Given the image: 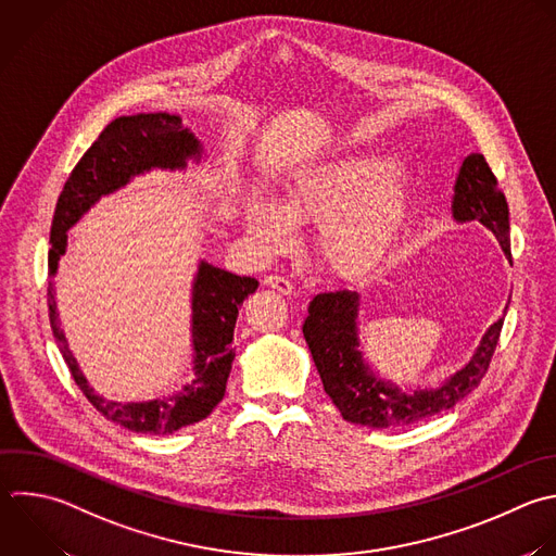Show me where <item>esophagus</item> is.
Returning <instances> with one entry per match:
<instances>
[{
    "label": "esophagus",
    "mask_w": 556,
    "mask_h": 556,
    "mask_svg": "<svg viewBox=\"0 0 556 556\" xmlns=\"http://www.w3.org/2000/svg\"><path fill=\"white\" fill-rule=\"evenodd\" d=\"M267 287H271V289H276V291H280V293H291L293 291V282L291 280H287L285 276H278V274H269V276H265V280H263Z\"/></svg>",
    "instance_id": "34e87169"
}]
</instances>
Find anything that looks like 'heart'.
Returning a JSON list of instances; mask_svg holds the SVG:
<instances>
[{
  "label": "heart",
  "mask_w": 556,
  "mask_h": 556,
  "mask_svg": "<svg viewBox=\"0 0 556 556\" xmlns=\"http://www.w3.org/2000/svg\"><path fill=\"white\" fill-rule=\"evenodd\" d=\"M404 215V187L395 165L378 156H352L302 169L276 202L252 198L245 208L250 235L278 248L287 226H319V256L343 278L369 271L391 245Z\"/></svg>",
  "instance_id": "heart-1"
}]
</instances>
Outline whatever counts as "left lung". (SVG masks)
Here are the masks:
<instances>
[{"mask_svg": "<svg viewBox=\"0 0 556 556\" xmlns=\"http://www.w3.org/2000/svg\"><path fill=\"white\" fill-rule=\"evenodd\" d=\"M452 213L458 222L478 219L484 224L510 258L506 198L497 191V180L482 154H471L463 161L454 187ZM356 311L358 295L354 291L317 293L308 304L302 332L321 376L324 391L341 410L343 419L369 428L410 426L458 404L486 374L504 324V319H497L482 337L471 361L441 387L402 393L376 380L363 365L356 339Z\"/></svg>", "mask_w": 556, "mask_h": 556, "instance_id": "1", "label": "left lung"}]
</instances>
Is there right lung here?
<instances>
[{
    "instance_id": "1",
    "label": "right lung",
    "mask_w": 556,
    "mask_h": 556,
    "mask_svg": "<svg viewBox=\"0 0 556 556\" xmlns=\"http://www.w3.org/2000/svg\"><path fill=\"white\" fill-rule=\"evenodd\" d=\"M189 156H200L198 139L180 126V117L167 113L132 115L111 122L98 141L85 152L70 174L59 198L50 235V276L67 248V230L102 195L124 187L132 176L152 167H185ZM258 289V280L235 276L202 263L193 285V345L195 378L172 397L117 404L100 397L83 376L59 321L54 287H48L50 324L59 350L87 400L109 419L135 432L169 434L202 421L222 402L232 369L235 324L243 300Z\"/></svg>"
}]
</instances>
